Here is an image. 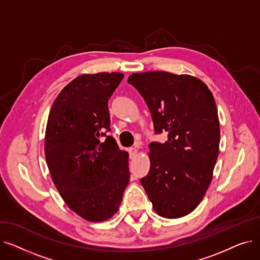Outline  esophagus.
Instances as JSON below:
<instances>
[{"label": "esophagus", "instance_id": "obj_1", "mask_svg": "<svg viewBox=\"0 0 260 260\" xmlns=\"http://www.w3.org/2000/svg\"><path fill=\"white\" fill-rule=\"evenodd\" d=\"M128 153H129V157H131V158H134L136 155H137L138 149L136 148V147H129V148H128Z\"/></svg>", "mask_w": 260, "mask_h": 260}]
</instances>
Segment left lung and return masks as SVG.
Listing matches in <instances>:
<instances>
[{"instance_id": "1", "label": "left lung", "mask_w": 260, "mask_h": 260, "mask_svg": "<svg viewBox=\"0 0 260 260\" xmlns=\"http://www.w3.org/2000/svg\"><path fill=\"white\" fill-rule=\"evenodd\" d=\"M127 82L146 102L155 133L169 134L165 143H149L151 168L140 182L158 215L183 217L206 195L219 154V119L213 93L189 75L137 73Z\"/></svg>"}]
</instances>
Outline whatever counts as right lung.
<instances>
[{
    "mask_svg": "<svg viewBox=\"0 0 260 260\" xmlns=\"http://www.w3.org/2000/svg\"><path fill=\"white\" fill-rule=\"evenodd\" d=\"M121 73L84 74L54 100L47 120L44 152L51 179L67 207L87 221L113 217L129 181L128 153L111 131L108 99Z\"/></svg>",
    "mask_w": 260,
    "mask_h": 260,
    "instance_id": "1",
    "label": "right lung"
}]
</instances>
